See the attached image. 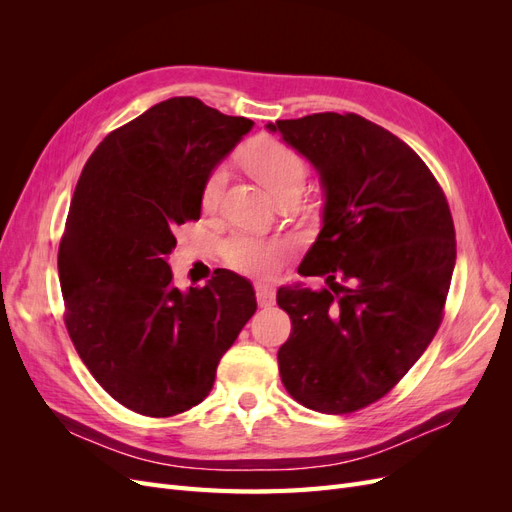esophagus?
Listing matches in <instances>:
<instances>
[{"mask_svg":"<svg viewBox=\"0 0 512 512\" xmlns=\"http://www.w3.org/2000/svg\"><path fill=\"white\" fill-rule=\"evenodd\" d=\"M256 299L262 307L273 305L275 303V286L267 284V282H256Z\"/></svg>","mask_w":512,"mask_h":512,"instance_id":"esophagus-1","label":"esophagus"}]
</instances>
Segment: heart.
<instances>
[{
	"label": "heart",
	"instance_id": "1",
	"mask_svg": "<svg viewBox=\"0 0 512 512\" xmlns=\"http://www.w3.org/2000/svg\"><path fill=\"white\" fill-rule=\"evenodd\" d=\"M252 173L267 185L277 196L288 185L305 181V162L297 151L273 138H260L252 143L245 156ZM226 185V166H218L209 175L203 190V205L207 209L218 207ZM288 245L277 239H258L250 235H239L230 239L224 247L226 260L232 267L245 273H271L284 258Z\"/></svg>",
	"mask_w": 512,
	"mask_h": 512
}]
</instances>
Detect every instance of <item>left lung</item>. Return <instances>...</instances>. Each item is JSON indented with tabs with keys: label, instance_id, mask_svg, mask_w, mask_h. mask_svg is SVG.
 <instances>
[{
	"label": "left lung",
	"instance_id": "obj_1",
	"mask_svg": "<svg viewBox=\"0 0 512 512\" xmlns=\"http://www.w3.org/2000/svg\"><path fill=\"white\" fill-rule=\"evenodd\" d=\"M267 130L320 177L322 228L299 273L331 282L277 290L292 320L277 352L282 382L316 412L361 410L408 374L440 327L457 258L451 209L425 162L359 115L277 119Z\"/></svg>",
	"mask_w": 512,
	"mask_h": 512
}]
</instances>
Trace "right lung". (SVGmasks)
I'll return each instance as SVG.
<instances>
[{
    "label": "right lung",
    "mask_w": 512,
    "mask_h": 512,
    "mask_svg": "<svg viewBox=\"0 0 512 512\" xmlns=\"http://www.w3.org/2000/svg\"><path fill=\"white\" fill-rule=\"evenodd\" d=\"M252 128L168 98L108 134L76 183L57 258L66 327L91 376L138 414L198 406L256 312L235 271L183 292L168 265L175 228L200 218L209 175Z\"/></svg>",
    "instance_id": "add662e5"
}]
</instances>
